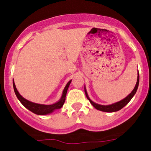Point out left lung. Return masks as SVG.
<instances>
[{
	"label": "left lung",
	"mask_w": 151,
	"mask_h": 151,
	"mask_svg": "<svg viewBox=\"0 0 151 151\" xmlns=\"http://www.w3.org/2000/svg\"><path fill=\"white\" fill-rule=\"evenodd\" d=\"M138 84H139V74L138 73V78H137V82H136V86H135L133 91H131V93H130L129 96H126L125 99H124L123 100H121V101L116 102V103H115V104H111V105H109V106L99 105V104H97L94 103V102H93L89 98L87 93H86V89H84V91H85L86 97H87L88 99H89V101H90V103H91V104L93 106V107H94L95 109H96L97 110L102 111H105V112H114V111H117L120 110V109H122L123 107L125 106L127 104L129 103L130 101H131V99L133 98V96H134V94L136 92L137 89H138Z\"/></svg>",
	"instance_id": "left-lung-1"
}]
</instances>
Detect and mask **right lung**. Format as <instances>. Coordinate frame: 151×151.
<instances>
[{
    "label": "right lung",
    "mask_w": 151,
    "mask_h": 151,
    "mask_svg": "<svg viewBox=\"0 0 151 151\" xmlns=\"http://www.w3.org/2000/svg\"><path fill=\"white\" fill-rule=\"evenodd\" d=\"M71 81L72 80H70L68 83L67 84V85L64 89L63 93H62V96L60 100L57 103L54 104H51V105H44V104H35L33 103V102H31L28 100L25 99H24L21 95L19 93V92L17 90L16 87H15L14 81H13V88H14V91L15 93V95L18 97L19 99V101L21 102V104L25 108H27V109L31 111L32 112H33L34 114H38V115H45V114H48L50 113H52L54 110L58 109H60L62 108V106H63L64 103L65 101V97H66V94H67V89H68L69 86H70Z\"/></svg>",
    "instance_id": "obj_1"
}]
</instances>
